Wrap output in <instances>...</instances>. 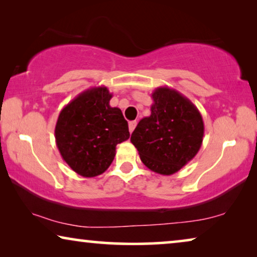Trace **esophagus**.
<instances>
[{"label":"esophagus","mask_w":257,"mask_h":257,"mask_svg":"<svg viewBox=\"0 0 257 257\" xmlns=\"http://www.w3.org/2000/svg\"><path fill=\"white\" fill-rule=\"evenodd\" d=\"M136 124H137L136 121H130V122H129V132H130V134H132V133L134 132V129H135Z\"/></svg>","instance_id":"obj_1"}]
</instances>
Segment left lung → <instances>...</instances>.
I'll list each match as a JSON object with an SVG mask.
<instances>
[{
    "label": "left lung",
    "mask_w": 257,
    "mask_h": 257,
    "mask_svg": "<svg viewBox=\"0 0 257 257\" xmlns=\"http://www.w3.org/2000/svg\"><path fill=\"white\" fill-rule=\"evenodd\" d=\"M151 97V115L139 122L130 141L149 170L172 175L200 151L204 122L197 107L177 90L159 86Z\"/></svg>",
    "instance_id": "obj_1"
}]
</instances>
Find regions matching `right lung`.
<instances>
[{
	"mask_svg": "<svg viewBox=\"0 0 257 257\" xmlns=\"http://www.w3.org/2000/svg\"><path fill=\"white\" fill-rule=\"evenodd\" d=\"M106 86L90 87L61 110L55 142L64 162L84 178L100 175L115 157L116 145L129 139L128 122L112 107Z\"/></svg>",
	"mask_w": 257,
	"mask_h": 257,
	"instance_id": "right-lung-1",
	"label": "right lung"
}]
</instances>
